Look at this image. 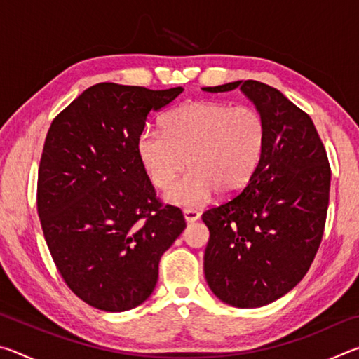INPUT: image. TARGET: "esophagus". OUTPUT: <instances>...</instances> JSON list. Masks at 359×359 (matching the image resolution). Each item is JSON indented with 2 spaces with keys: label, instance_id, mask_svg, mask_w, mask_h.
Here are the masks:
<instances>
[{
  "label": "esophagus",
  "instance_id": "34e87169",
  "mask_svg": "<svg viewBox=\"0 0 359 359\" xmlns=\"http://www.w3.org/2000/svg\"><path fill=\"white\" fill-rule=\"evenodd\" d=\"M199 217H201V214H199L198 210H193V209H185L184 210V218L187 223H194L196 220H199Z\"/></svg>",
  "mask_w": 359,
  "mask_h": 359
}]
</instances>
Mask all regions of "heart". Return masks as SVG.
Wrapping results in <instances>:
<instances>
[{
    "label": "heart",
    "mask_w": 359,
    "mask_h": 359,
    "mask_svg": "<svg viewBox=\"0 0 359 359\" xmlns=\"http://www.w3.org/2000/svg\"><path fill=\"white\" fill-rule=\"evenodd\" d=\"M266 125L257 109L218 101H191L175 107L165 130L144 128L137 155L154 187L160 190L188 172L166 193L169 203L198 208L215 191L234 196L248 185L261 163Z\"/></svg>",
    "instance_id": "obj_1"
}]
</instances>
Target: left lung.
Wrapping results in <instances>:
<instances>
[{"label": "left lung", "mask_w": 359, "mask_h": 359, "mask_svg": "<svg viewBox=\"0 0 359 359\" xmlns=\"http://www.w3.org/2000/svg\"><path fill=\"white\" fill-rule=\"evenodd\" d=\"M238 87L264 120L266 144L244 190L203 214L210 233L204 276L218 299L253 309L287 294L307 274L323 238L331 168L312 118L277 88L238 81L203 90Z\"/></svg>", "instance_id": "obj_1"}]
</instances>
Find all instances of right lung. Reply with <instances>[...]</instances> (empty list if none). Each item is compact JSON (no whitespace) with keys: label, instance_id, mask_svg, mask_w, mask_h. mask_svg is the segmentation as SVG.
<instances>
[{"label":"right lung","instance_id":"obj_1","mask_svg":"<svg viewBox=\"0 0 359 359\" xmlns=\"http://www.w3.org/2000/svg\"><path fill=\"white\" fill-rule=\"evenodd\" d=\"M184 92L96 83L53 118L38 172V214L55 266L92 307L125 312L154 293L161 255L185 229L156 198L137 137Z\"/></svg>","mask_w":359,"mask_h":359}]
</instances>
